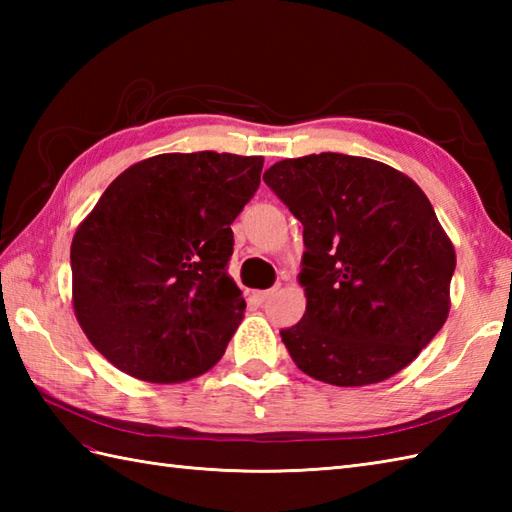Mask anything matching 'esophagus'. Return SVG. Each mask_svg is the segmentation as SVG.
Wrapping results in <instances>:
<instances>
[{
    "mask_svg": "<svg viewBox=\"0 0 512 512\" xmlns=\"http://www.w3.org/2000/svg\"><path fill=\"white\" fill-rule=\"evenodd\" d=\"M277 292V288H270V290H257V292H253V297L259 301V303H266L270 297H273Z\"/></svg>",
    "mask_w": 512,
    "mask_h": 512,
    "instance_id": "34e87169",
    "label": "esophagus"
}]
</instances>
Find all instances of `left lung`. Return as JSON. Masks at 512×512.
Listing matches in <instances>:
<instances>
[{
  "instance_id": "8db88e82",
  "label": "left lung",
  "mask_w": 512,
  "mask_h": 512,
  "mask_svg": "<svg viewBox=\"0 0 512 512\" xmlns=\"http://www.w3.org/2000/svg\"><path fill=\"white\" fill-rule=\"evenodd\" d=\"M303 224L306 314L281 330L301 372L336 387L398 374L449 317L455 250L427 195L383 162L310 154L264 173Z\"/></svg>"
}]
</instances>
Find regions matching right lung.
<instances>
[{
  "mask_svg": "<svg viewBox=\"0 0 512 512\" xmlns=\"http://www.w3.org/2000/svg\"><path fill=\"white\" fill-rule=\"evenodd\" d=\"M264 158L160 154L123 171L76 228L74 314L121 372L182 383L220 361L246 301L228 277L231 224Z\"/></svg>",
  "mask_w": 512,
  "mask_h": 512,
  "instance_id": "add662e5",
  "label": "right lung"
}]
</instances>
